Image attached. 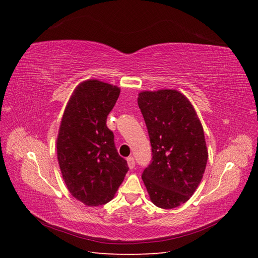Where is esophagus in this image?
<instances>
[{"mask_svg": "<svg viewBox=\"0 0 258 258\" xmlns=\"http://www.w3.org/2000/svg\"><path fill=\"white\" fill-rule=\"evenodd\" d=\"M127 163H128L129 169H134L136 167V161H135L134 157H131V156L127 158Z\"/></svg>", "mask_w": 258, "mask_h": 258, "instance_id": "esophagus-1", "label": "esophagus"}]
</instances>
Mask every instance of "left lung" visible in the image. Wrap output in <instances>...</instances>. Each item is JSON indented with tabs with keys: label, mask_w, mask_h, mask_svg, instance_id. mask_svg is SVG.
I'll use <instances>...</instances> for the list:
<instances>
[{
	"label": "left lung",
	"mask_w": 258,
	"mask_h": 258,
	"mask_svg": "<svg viewBox=\"0 0 258 258\" xmlns=\"http://www.w3.org/2000/svg\"><path fill=\"white\" fill-rule=\"evenodd\" d=\"M138 104L153 152L142 179L155 206L174 209L192 196L204 176L209 156L204 128L190 101L175 89L141 91Z\"/></svg>",
	"instance_id": "1"
}]
</instances>
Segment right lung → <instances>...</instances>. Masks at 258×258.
<instances>
[{
    "label": "right lung",
    "instance_id": "1",
    "mask_svg": "<svg viewBox=\"0 0 258 258\" xmlns=\"http://www.w3.org/2000/svg\"><path fill=\"white\" fill-rule=\"evenodd\" d=\"M120 88L98 80L74 89L62 116L57 156L62 177L72 196L88 207L111 201L128 172L106 126Z\"/></svg>",
    "mask_w": 258,
    "mask_h": 258
}]
</instances>
